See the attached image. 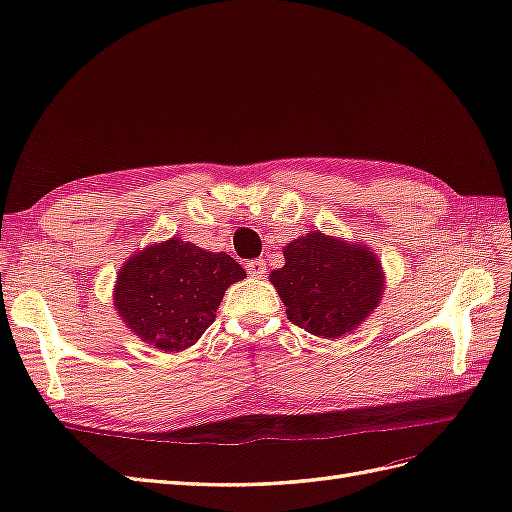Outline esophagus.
<instances>
[{
  "mask_svg": "<svg viewBox=\"0 0 512 512\" xmlns=\"http://www.w3.org/2000/svg\"><path fill=\"white\" fill-rule=\"evenodd\" d=\"M246 270H248V275L255 277V279L266 277V272H268V268H266V264H264V259H251V261H248V264H246Z\"/></svg>",
  "mask_w": 512,
  "mask_h": 512,
  "instance_id": "esophagus-1",
  "label": "esophagus"
}]
</instances>
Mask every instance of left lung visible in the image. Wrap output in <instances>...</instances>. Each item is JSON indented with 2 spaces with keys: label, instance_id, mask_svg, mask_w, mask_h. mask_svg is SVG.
Returning <instances> with one entry per match:
<instances>
[{
  "label": "left lung",
  "instance_id": "obj_1",
  "mask_svg": "<svg viewBox=\"0 0 512 512\" xmlns=\"http://www.w3.org/2000/svg\"><path fill=\"white\" fill-rule=\"evenodd\" d=\"M285 266L270 275L285 314L314 336L340 338L371 316L384 292L373 248L310 231L283 248Z\"/></svg>",
  "mask_w": 512,
  "mask_h": 512
}]
</instances>
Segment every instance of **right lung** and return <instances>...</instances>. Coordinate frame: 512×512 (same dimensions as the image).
<instances>
[{
    "label": "right lung",
    "mask_w": 512,
    "mask_h": 512,
    "mask_svg": "<svg viewBox=\"0 0 512 512\" xmlns=\"http://www.w3.org/2000/svg\"><path fill=\"white\" fill-rule=\"evenodd\" d=\"M244 277L231 255L172 237L128 257L113 303L135 336L161 351H183L216 320L229 285Z\"/></svg>",
    "instance_id": "obj_1"
}]
</instances>
